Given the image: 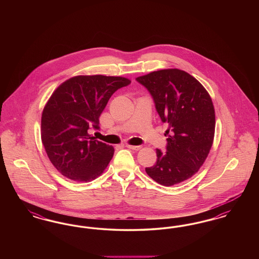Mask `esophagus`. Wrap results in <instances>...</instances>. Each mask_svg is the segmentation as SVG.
<instances>
[{"label": "esophagus", "instance_id": "34e87169", "mask_svg": "<svg viewBox=\"0 0 259 259\" xmlns=\"http://www.w3.org/2000/svg\"><path fill=\"white\" fill-rule=\"evenodd\" d=\"M126 148L133 149V150H139V149H141L140 146H132V145H126Z\"/></svg>", "mask_w": 259, "mask_h": 259}]
</instances>
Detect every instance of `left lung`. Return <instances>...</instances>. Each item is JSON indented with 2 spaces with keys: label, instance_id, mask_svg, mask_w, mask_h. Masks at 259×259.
<instances>
[{
  "label": "left lung",
  "instance_id": "8db88e82",
  "mask_svg": "<svg viewBox=\"0 0 259 259\" xmlns=\"http://www.w3.org/2000/svg\"><path fill=\"white\" fill-rule=\"evenodd\" d=\"M152 96L162 122L169 125L166 152L146 168L148 176L172 186L195 175L212 146L215 114L208 91L195 77L179 69L151 72L136 78Z\"/></svg>",
  "mask_w": 259,
  "mask_h": 259
}]
</instances>
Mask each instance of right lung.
Listing matches in <instances>:
<instances>
[{
	"label": "right lung",
	"instance_id": "obj_1",
	"mask_svg": "<svg viewBox=\"0 0 259 259\" xmlns=\"http://www.w3.org/2000/svg\"><path fill=\"white\" fill-rule=\"evenodd\" d=\"M131 80L122 76L76 75L50 96L41 114V142L52 165L74 182H91L109 165L114 148L99 142L88 129H99V117L111 95Z\"/></svg>",
	"mask_w": 259,
	"mask_h": 259
}]
</instances>
